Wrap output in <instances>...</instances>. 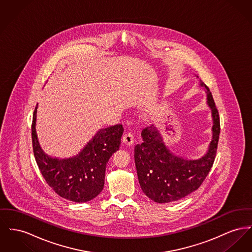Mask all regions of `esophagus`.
Here are the masks:
<instances>
[{
	"label": "esophagus",
	"instance_id": "1",
	"mask_svg": "<svg viewBox=\"0 0 252 252\" xmlns=\"http://www.w3.org/2000/svg\"><path fill=\"white\" fill-rule=\"evenodd\" d=\"M123 142L127 146H131L134 142V136L132 132H130V131L126 132L123 137Z\"/></svg>",
	"mask_w": 252,
	"mask_h": 252
}]
</instances>
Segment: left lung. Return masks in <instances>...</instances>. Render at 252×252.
I'll use <instances>...</instances> for the list:
<instances>
[{
  "instance_id": "left-lung-1",
  "label": "left lung",
  "mask_w": 252,
  "mask_h": 252,
  "mask_svg": "<svg viewBox=\"0 0 252 252\" xmlns=\"http://www.w3.org/2000/svg\"><path fill=\"white\" fill-rule=\"evenodd\" d=\"M207 104L213 118V137L207 154L199 160H186L170 153L152 125L142 130L143 142L134 148L137 175L143 192L156 203L181 200L203 184L212 167L219 142L220 117L212 94L207 86Z\"/></svg>"
}]
</instances>
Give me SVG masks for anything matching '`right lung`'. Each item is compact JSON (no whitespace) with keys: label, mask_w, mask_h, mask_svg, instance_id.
<instances>
[{"label":"right lung","mask_w":252,"mask_h":252,"mask_svg":"<svg viewBox=\"0 0 252 252\" xmlns=\"http://www.w3.org/2000/svg\"><path fill=\"white\" fill-rule=\"evenodd\" d=\"M36 111L33 112L31 135L33 153L47 185L59 196L76 203H86L103 190L106 163L117 151L124 132L123 125L103 128L77 156L66 160L53 159L40 148L36 130Z\"/></svg>","instance_id":"right-lung-1"}]
</instances>
